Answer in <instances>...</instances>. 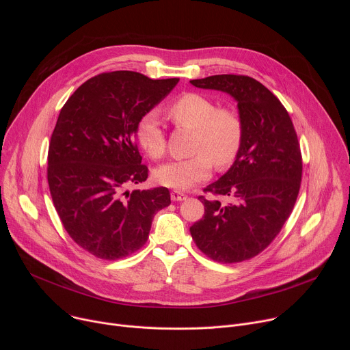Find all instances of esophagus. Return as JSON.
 I'll list each match as a JSON object with an SVG mask.
<instances>
[{"label": "esophagus", "mask_w": 350, "mask_h": 350, "mask_svg": "<svg viewBox=\"0 0 350 350\" xmlns=\"http://www.w3.org/2000/svg\"><path fill=\"white\" fill-rule=\"evenodd\" d=\"M170 196H172V201H177V202H180V201H185V199L188 198V195L187 193H184L183 191H178V189H174V191H172V193H170Z\"/></svg>", "instance_id": "1"}]
</instances>
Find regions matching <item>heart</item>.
<instances>
[{"instance_id": "obj_1", "label": "heart", "mask_w": 350, "mask_h": 350, "mask_svg": "<svg viewBox=\"0 0 350 350\" xmlns=\"http://www.w3.org/2000/svg\"><path fill=\"white\" fill-rule=\"evenodd\" d=\"M167 115L177 129L193 130L191 158L165 163L154 173L163 187L187 189L206 180L213 163L217 169L230 167L243 144L245 127L239 113L228 107H217L212 98L199 92H184L169 104ZM137 142L151 159L166 152V134L157 112L142 115L135 129Z\"/></svg>"}]
</instances>
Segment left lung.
<instances>
[{
    "label": "left lung",
    "instance_id": "1",
    "mask_svg": "<svg viewBox=\"0 0 350 350\" xmlns=\"http://www.w3.org/2000/svg\"><path fill=\"white\" fill-rule=\"evenodd\" d=\"M199 88L228 92L238 101L245 135L231 169L198 196L205 213L189 227L202 254L217 263L252 259L273 242L291 216L302 180V154L293 123L280 99L243 75L191 80Z\"/></svg>",
    "mask_w": 350,
    "mask_h": 350
}]
</instances>
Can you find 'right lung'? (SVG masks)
I'll return each mask as SVG.
<instances>
[{
    "label": "right lung",
    "mask_w": 350,
    "mask_h": 350,
    "mask_svg": "<svg viewBox=\"0 0 350 350\" xmlns=\"http://www.w3.org/2000/svg\"><path fill=\"white\" fill-rule=\"evenodd\" d=\"M177 83L105 72L83 83L61 109L48 148L49 192L69 237L98 259L137 252L157 212L170 205L166 187L126 188L149 172L141 163L137 123Z\"/></svg>",
    "instance_id": "obj_1"
}]
</instances>
